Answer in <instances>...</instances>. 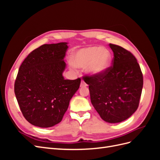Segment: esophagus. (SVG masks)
Masks as SVG:
<instances>
[{"label":"esophagus","mask_w":160,"mask_h":160,"mask_svg":"<svg viewBox=\"0 0 160 160\" xmlns=\"http://www.w3.org/2000/svg\"><path fill=\"white\" fill-rule=\"evenodd\" d=\"M87 85H88L86 84V83H85V82L84 81H81V85H80V87H81V88H84V87H86Z\"/></svg>","instance_id":"1"}]
</instances>
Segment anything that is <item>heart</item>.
I'll return each mask as SVG.
<instances>
[{"mask_svg": "<svg viewBox=\"0 0 160 160\" xmlns=\"http://www.w3.org/2000/svg\"><path fill=\"white\" fill-rule=\"evenodd\" d=\"M70 67L75 70V67L83 68L92 76L99 77L108 70L111 65V54L104 47L89 46L81 48L72 52L70 57Z\"/></svg>", "mask_w": 160, "mask_h": 160, "instance_id": "1", "label": "heart"}]
</instances>
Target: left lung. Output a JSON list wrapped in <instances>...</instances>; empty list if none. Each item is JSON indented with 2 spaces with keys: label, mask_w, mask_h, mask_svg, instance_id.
<instances>
[{
  "label": "left lung",
  "mask_w": 160,
  "mask_h": 160,
  "mask_svg": "<svg viewBox=\"0 0 160 160\" xmlns=\"http://www.w3.org/2000/svg\"><path fill=\"white\" fill-rule=\"evenodd\" d=\"M113 65L99 77L85 76L91 103L110 123L122 122L137 110L143 88V75L135 57L123 47L109 44Z\"/></svg>",
  "instance_id": "left-lung-1"
}]
</instances>
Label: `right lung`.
Returning a JSON list of instances; mask_svg holds the SVG:
<instances>
[{"label":"right lung","mask_w":160,"mask_h":160,"mask_svg":"<svg viewBox=\"0 0 160 160\" xmlns=\"http://www.w3.org/2000/svg\"><path fill=\"white\" fill-rule=\"evenodd\" d=\"M68 43L45 44L32 51L18 69L14 93L25 118L39 128L61 122L81 79H65Z\"/></svg>","instance_id":"1"}]
</instances>
